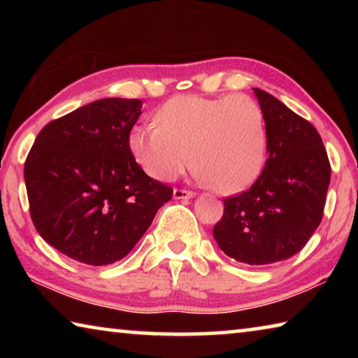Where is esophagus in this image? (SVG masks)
<instances>
[{
    "instance_id": "34e87169",
    "label": "esophagus",
    "mask_w": 358,
    "mask_h": 358,
    "mask_svg": "<svg viewBox=\"0 0 358 358\" xmlns=\"http://www.w3.org/2000/svg\"><path fill=\"white\" fill-rule=\"evenodd\" d=\"M196 192L187 189H173V199H192Z\"/></svg>"
}]
</instances>
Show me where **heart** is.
<instances>
[{
  "label": "heart",
  "instance_id": "b5f03b06",
  "mask_svg": "<svg viewBox=\"0 0 358 358\" xmlns=\"http://www.w3.org/2000/svg\"><path fill=\"white\" fill-rule=\"evenodd\" d=\"M156 124H137L129 148L145 172L172 181L186 167L222 194L250 187L266 157L264 112L246 94L175 96L156 112Z\"/></svg>",
  "mask_w": 358,
  "mask_h": 358
}]
</instances>
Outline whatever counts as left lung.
Masks as SVG:
<instances>
[{"label":"left lung","mask_w":358,"mask_h":358,"mask_svg":"<svg viewBox=\"0 0 358 358\" xmlns=\"http://www.w3.org/2000/svg\"><path fill=\"white\" fill-rule=\"evenodd\" d=\"M252 90L264 112L268 157L250 189L224 199L213 237L229 257L266 265L292 257L319 227L331 169L310 121L264 90Z\"/></svg>","instance_id":"8db88e82"}]
</instances>
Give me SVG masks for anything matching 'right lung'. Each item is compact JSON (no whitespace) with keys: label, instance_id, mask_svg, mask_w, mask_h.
I'll list each match as a JSON object with an SVG mask.
<instances>
[{"label":"right lung","instance_id":"obj_1","mask_svg":"<svg viewBox=\"0 0 358 358\" xmlns=\"http://www.w3.org/2000/svg\"><path fill=\"white\" fill-rule=\"evenodd\" d=\"M141 99L94 101L42 128L25 161L36 230L64 256L108 265L128 256L172 187L150 178L129 148Z\"/></svg>","mask_w":358,"mask_h":358}]
</instances>
